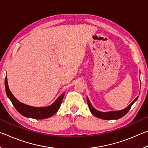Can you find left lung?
<instances>
[{"instance_id":"8db88e82","label":"left lung","mask_w":148,"mask_h":148,"mask_svg":"<svg viewBox=\"0 0 148 148\" xmlns=\"http://www.w3.org/2000/svg\"><path fill=\"white\" fill-rule=\"evenodd\" d=\"M138 97H136L132 103L127 106L126 108H125L122 110H119V111H112V112H99L96 109H95L90 102L89 99L87 97V102L89 106V108L91 111V113L94 115L95 117H99L100 119H106V120H110V119H118L121 117H123L127 114V112L129 111L131 109L132 105L134 104V102L138 99Z\"/></svg>"}]
</instances>
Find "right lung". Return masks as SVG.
Here are the masks:
<instances>
[{
	"mask_svg": "<svg viewBox=\"0 0 148 148\" xmlns=\"http://www.w3.org/2000/svg\"><path fill=\"white\" fill-rule=\"evenodd\" d=\"M5 89H6L7 96L19 113L25 117L36 119H44L53 116L59 109L64 96V93L62 94L53 104L49 106L33 107L21 103L15 98L9 89L6 76L5 77Z\"/></svg>",
	"mask_w": 148,
	"mask_h": 148,
	"instance_id": "right-lung-1",
	"label": "right lung"
}]
</instances>
